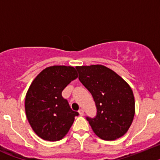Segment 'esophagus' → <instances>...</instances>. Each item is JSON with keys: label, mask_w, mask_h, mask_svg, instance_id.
Segmentation results:
<instances>
[{"label": "esophagus", "mask_w": 160, "mask_h": 160, "mask_svg": "<svg viewBox=\"0 0 160 160\" xmlns=\"http://www.w3.org/2000/svg\"><path fill=\"white\" fill-rule=\"evenodd\" d=\"M79 114L81 115V116H82V115H84V111H83V109H79Z\"/></svg>", "instance_id": "obj_1"}]
</instances>
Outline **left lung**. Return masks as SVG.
Instances as JSON below:
<instances>
[{
	"label": "left lung",
	"mask_w": 160,
	"mask_h": 160,
	"mask_svg": "<svg viewBox=\"0 0 160 160\" xmlns=\"http://www.w3.org/2000/svg\"><path fill=\"white\" fill-rule=\"evenodd\" d=\"M79 81L92 94L97 113L87 120L96 135L114 140L129 129L135 115V98L129 85L101 65L77 66Z\"/></svg>",
	"instance_id": "8db88e82"
}]
</instances>
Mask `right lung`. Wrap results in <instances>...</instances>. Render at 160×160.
I'll return each instance as SVG.
<instances>
[{
    "instance_id": "obj_1",
    "label": "right lung",
    "mask_w": 160,
    "mask_h": 160,
    "mask_svg": "<svg viewBox=\"0 0 160 160\" xmlns=\"http://www.w3.org/2000/svg\"><path fill=\"white\" fill-rule=\"evenodd\" d=\"M77 78L72 66H49L30 85L25 97L26 117L32 130L44 140L62 139L79 114L62 95L67 85Z\"/></svg>"
}]
</instances>
